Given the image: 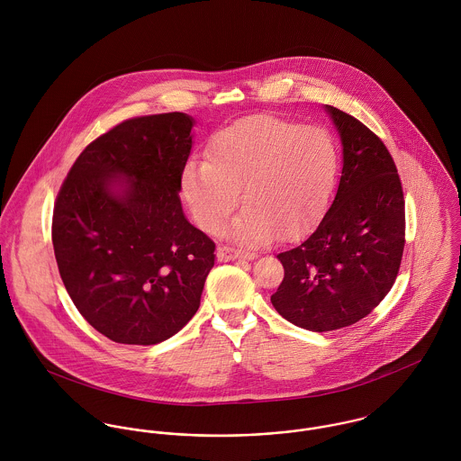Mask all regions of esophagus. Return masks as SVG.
<instances>
[{
    "mask_svg": "<svg viewBox=\"0 0 461 461\" xmlns=\"http://www.w3.org/2000/svg\"><path fill=\"white\" fill-rule=\"evenodd\" d=\"M220 261H234V259H256L258 254L256 252H249V250H241V249H234V247H220L216 252Z\"/></svg>",
    "mask_w": 461,
    "mask_h": 461,
    "instance_id": "1",
    "label": "esophagus"
}]
</instances>
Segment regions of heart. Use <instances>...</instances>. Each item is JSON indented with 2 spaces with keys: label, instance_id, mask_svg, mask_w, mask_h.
<instances>
[{
  "label": "heart",
  "instance_id": "heart-1",
  "mask_svg": "<svg viewBox=\"0 0 461 461\" xmlns=\"http://www.w3.org/2000/svg\"><path fill=\"white\" fill-rule=\"evenodd\" d=\"M339 170L337 145L323 128L252 115L211 136L205 163L183 172V195L198 225L214 234L240 203L232 236L250 243L293 240L325 214Z\"/></svg>",
  "mask_w": 461,
  "mask_h": 461
}]
</instances>
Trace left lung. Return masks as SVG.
I'll return each instance as SVG.
<instances>
[{"label":"left lung","mask_w":461,"mask_h":461,"mask_svg":"<svg viewBox=\"0 0 461 461\" xmlns=\"http://www.w3.org/2000/svg\"><path fill=\"white\" fill-rule=\"evenodd\" d=\"M342 140V176L316 230L278 254L284 280L271 303L296 327H349L387 296L404 249V197L385 143L355 117L327 106Z\"/></svg>","instance_id":"obj_1"}]
</instances>
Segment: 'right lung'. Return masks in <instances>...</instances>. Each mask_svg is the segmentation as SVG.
I'll list each match as a JSON object with an SVG mask.
<instances>
[{"instance_id":"1","label":"right lung","mask_w":461,"mask_h":461,"mask_svg":"<svg viewBox=\"0 0 461 461\" xmlns=\"http://www.w3.org/2000/svg\"><path fill=\"white\" fill-rule=\"evenodd\" d=\"M194 121L132 117L77 156L53 209V249L79 314L113 342L158 344L197 312L214 241L181 205ZM115 176L125 179L115 193Z\"/></svg>"}]
</instances>
